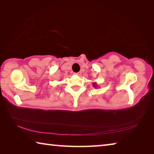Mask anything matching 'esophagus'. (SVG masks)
<instances>
[{
  "mask_svg": "<svg viewBox=\"0 0 154 154\" xmlns=\"http://www.w3.org/2000/svg\"><path fill=\"white\" fill-rule=\"evenodd\" d=\"M75 74L77 75H82V72H78L75 73Z\"/></svg>",
  "mask_w": 154,
  "mask_h": 154,
  "instance_id": "obj_1",
  "label": "esophagus"
}]
</instances>
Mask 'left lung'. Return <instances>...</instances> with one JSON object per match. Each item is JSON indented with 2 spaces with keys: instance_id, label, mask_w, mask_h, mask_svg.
<instances>
[{
  "instance_id": "8db88e82",
  "label": "left lung",
  "mask_w": 154,
  "mask_h": 154,
  "mask_svg": "<svg viewBox=\"0 0 154 154\" xmlns=\"http://www.w3.org/2000/svg\"><path fill=\"white\" fill-rule=\"evenodd\" d=\"M92 86H93L94 87H97V84H95V83H93V84H92Z\"/></svg>"
}]
</instances>
